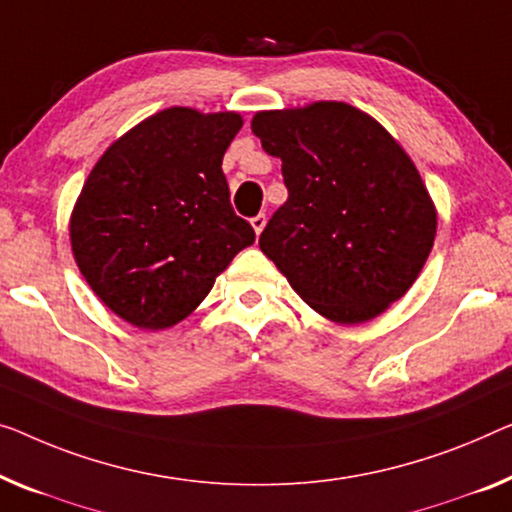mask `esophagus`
Wrapping results in <instances>:
<instances>
[{
    "instance_id": "esophagus-1",
    "label": "esophagus",
    "mask_w": 512,
    "mask_h": 512,
    "mask_svg": "<svg viewBox=\"0 0 512 512\" xmlns=\"http://www.w3.org/2000/svg\"><path fill=\"white\" fill-rule=\"evenodd\" d=\"M250 225H253V230H255V234H262V230H264V225H266V213H257L255 218H250Z\"/></svg>"
}]
</instances>
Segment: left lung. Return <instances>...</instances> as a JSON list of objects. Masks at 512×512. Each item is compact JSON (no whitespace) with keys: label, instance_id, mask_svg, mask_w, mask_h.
Returning a JSON list of instances; mask_svg holds the SVG:
<instances>
[{"label":"left lung","instance_id":"obj_1","mask_svg":"<svg viewBox=\"0 0 512 512\" xmlns=\"http://www.w3.org/2000/svg\"><path fill=\"white\" fill-rule=\"evenodd\" d=\"M253 133L282 160L287 202L259 248L319 315L361 324L414 285L437 213L386 128L347 103L257 112Z\"/></svg>","mask_w":512,"mask_h":512}]
</instances>
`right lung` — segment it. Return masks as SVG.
I'll return each instance as SVG.
<instances>
[{
    "mask_svg": "<svg viewBox=\"0 0 512 512\" xmlns=\"http://www.w3.org/2000/svg\"><path fill=\"white\" fill-rule=\"evenodd\" d=\"M241 124L236 112L163 110L119 137L82 186L75 262L98 299L137 329L188 317L255 243L220 167Z\"/></svg>",
    "mask_w": 512,
    "mask_h": 512,
    "instance_id": "obj_1",
    "label": "right lung"
}]
</instances>
